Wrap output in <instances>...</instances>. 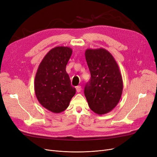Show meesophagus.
I'll return each mask as SVG.
<instances>
[{
    "label": "esophagus",
    "instance_id": "1",
    "mask_svg": "<svg viewBox=\"0 0 157 157\" xmlns=\"http://www.w3.org/2000/svg\"><path fill=\"white\" fill-rule=\"evenodd\" d=\"M76 92L78 93H79L81 91V86H76Z\"/></svg>",
    "mask_w": 157,
    "mask_h": 157
}]
</instances>
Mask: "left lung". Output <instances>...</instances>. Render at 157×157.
<instances>
[{
  "label": "left lung",
  "instance_id": "obj_1",
  "mask_svg": "<svg viewBox=\"0 0 157 157\" xmlns=\"http://www.w3.org/2000/svg\"><path fill=\"white\" fill-rule=\"evenodd\" d=\"M85 55L91 74L84 91L88 105L96 114L108 113L117 106L123 92L118 63L104 48L87 49Z\"/></svg>",
  "mask_w": 157,
  "mask_h": 157
}]
</instances>
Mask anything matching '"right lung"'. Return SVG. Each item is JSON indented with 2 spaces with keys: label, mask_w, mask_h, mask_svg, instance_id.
Here are the masks:
<instances>
[{
  "label": "right lung",
  "mask_w": 157,
  "mask_h": 157,
  "mask_svg": "<svg viewBox=\"0 0 157 157\" xmlns=\"http://www.w3.org/2000/svg\"><path fill=\"white\" fill-rule=\"evenodd\" d=\"M72 53L69 47L58 46L44 56L37 69L34 90L39 103L54 113L68 108L76 88L72 86L67 65Z\"/></svg>",
  "instance_id": "add662e5"
}]
</instances>
